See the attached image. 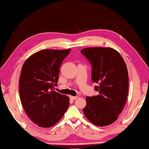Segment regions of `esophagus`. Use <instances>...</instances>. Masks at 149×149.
Wrapping results in <instances>:
<instances>
[{"instance_id":"34e87169","label":"esophagus","mask_w":149,"mask_h":149,"mask_svg":"<svg viewBox=\"0 0 149 149\" xmlns=\"http://www.w3.org/2000/svg\"><path fill=\"white\" fill-rule=\"evenodd\" d=\"M69 97H70V99L71 100H77V99L78 98L77 96H75V97H74V96H71V95L69 96Z\"/></svg>"}]
</instances>
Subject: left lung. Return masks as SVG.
<instances>
[{
  "label": "left lung",
  "mask_w": 149,
  "mask_h": 149,
  "mask_svg": "<svg viewBox=\"0 0 149 149\" xmlns=\"http://www.w3.org/2000/svg\"><path fill=\"white\" fill-rule=\"evenodd\" d=\"M82 54L92 66V79L97 95L86 97L83 113L95 126L114 123L123 110L128 94V73L123 58L110 47L84 48Z\"/></svg>",
  "instance_id": "1"
}]
</instances>
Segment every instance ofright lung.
Listing matches in <instances>:
<instances>
[{
	"mask_svg": "<svg viewBox=\"0 0 149 149\" xmlns=\"http://www.w3.org/2000/svg\"><path fill=\"white\" fill-rule=\"evenodd\" d=\"M70 49H46L35 52L23 63L19 80L23 109L31 120L42 127L54 126L69 108V98L54 91L59 67Z\"/></svg>",
	"mask_w": 149,
	"mask_h": 149,
	"instance_id": "add662e5",
	"label": "right lung"
}]
</instances>
